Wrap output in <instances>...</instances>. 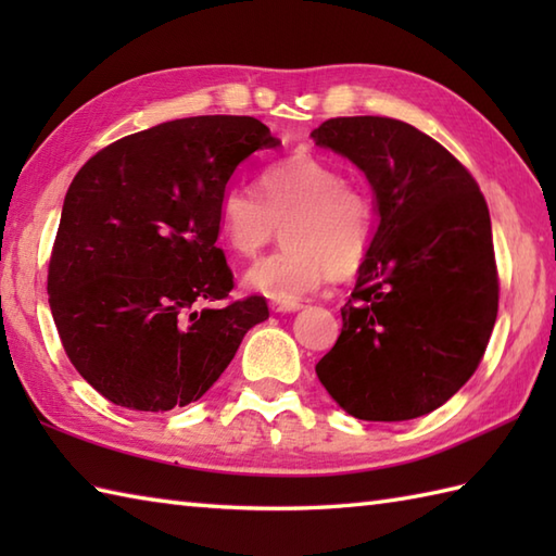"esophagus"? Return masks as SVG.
<instances>
[{"label": "esophagus", "mask_w": 556, "mask_h": 556, "mask_svg": "<svg viewBox=\"0 0 556 556\" xmlns=\"http://www.w3.org/2000/svg\"><path fill=\"white\" fill-rule=\"evenodd\" d=\"M269 308H271V313H296V311H301L303 305L301 303H287V301H271L269 303Z\"/></svg>", "instance_id": "obj_1"}]
</instances>
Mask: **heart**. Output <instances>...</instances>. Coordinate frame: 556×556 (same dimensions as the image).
<instances>
[{
	"mask_svg": "<svg viewBox=\"0 0 556 556\" xmlns=\"http://www.w3.org/2000/svg\"><path fill=\"white\" fill-rule=\"evenodd\" d=\"M285 224V248L245 271L243 287L293 303L332 275L353 277L375 239V210L361 188L344 184L332 162L293 155L260 174V195L229 188L219 198L217 231L231 253L253 257Z\"/></svg>",
	"mask_w": 556,
	"mask_h": 556,
	"instance_id": "1",
	"label": "heart"
}]
</instances>
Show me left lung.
Returning <instances> with one entry per match:
<instances>
[{
	"instance_id": "8db88e82",
	"label": "left lung",
	"mask_w": 556,
	"mask_h": 556,
	"mask_svg": "<svg viewBox=\"0 0 556 556\" xmlns=\"http://www.w3.org/2000/svg\"><path fill=\"white\" fill-rule=\"evenodd\" d=\"M311 136L365 174L377 215L344 327L315 372L353 418H420L470 380L497 320L488 203L464 164L406 122L339 116Z\"/></svg>"
}]
</instances>
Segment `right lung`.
Listing matches in <instances>:
<instances>
[{
	"label": "right lung",
	"instance_id": "obj_1",
	"mask_svg": "<svg viewBox=\"0 0 556 556\" xmlns=\"http://www.w3.org/2000/svg\"><path fill=\"white\" fill-rule=\"evenodd\" d=\"M279 146L253 116H188L116 140L71 181L47 293L68 361L112 404L188 406L269 317L260 296L198 305L233 289L219 198L243 160Z\"/></svg>",
	"mask_w": 556,
	"mask_h": 556
}]
</instances>
